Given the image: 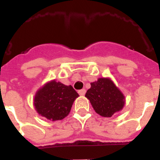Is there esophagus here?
<instances>
[{
    "instance_id": "esophagus-1",
    "label": "esophagus",
    "mask_w": 160,
    "mask_h": 160,
    "mask_svg": "<svg viewBox=\"0 0 160 160\" xmlns=\"http://www.w3.org/2000/svg\"><path fill=\"white\" fill-rule=\"evenodd\" d=\"M78 94L81 96L85 95V94H86V90L85 89H82V90H78Z\"/></svg>"
}]
</instances>
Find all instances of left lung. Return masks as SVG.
<instances>
[{"label":"left lung","instance_id":"1","mask_svg":"<svg viewBox=\"0 0 160 160\" xmlns=\"http://www.w3.org/2000/svg\"><path fill=\"white\" fill-rule=\"evenodd\" d=\"M86 93L97 114L102 117H111L122 111L125 105V96L110 78H100L90 83Z\"/></svg>","mask_w":160,"mask_h":160}]
</instances>
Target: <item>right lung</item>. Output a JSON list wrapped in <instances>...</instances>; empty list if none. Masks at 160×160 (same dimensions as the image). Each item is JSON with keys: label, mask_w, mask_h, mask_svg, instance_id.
I'll return each instance as SVG.
<instances>
[{"label": "right lung", "mask_w": 160, "mask_h": 160, "mask_svg": "<svg viewBox=\"0 0 160 160\" xmlns=\"http://www.w3.org/2000/svg\"><path fill=\"white\" fill-rule=\"evenodd\" d=\"M78 94L72 86L51 80L35 94L33 106L38 114L50 121L62 120L70 112Z\"/></svg>", "instance_id": "1"}]
</instances>
